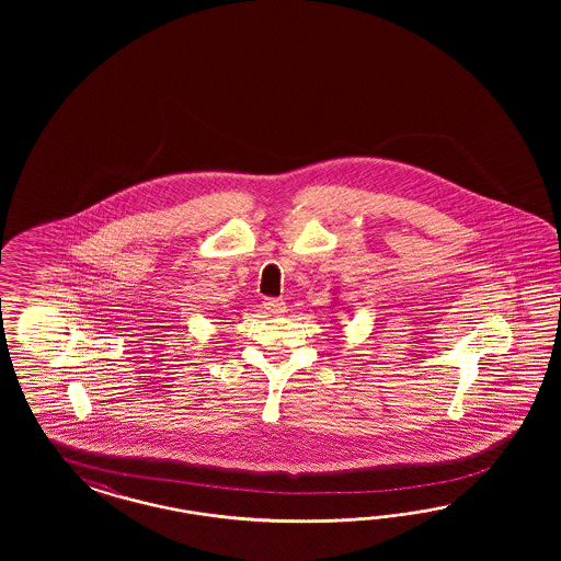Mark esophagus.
<instances>
[{
	"label": "esophagus",
	"instance_id": "1",
	"mask_svg": "<svg viewBox=\"0 0 561 561\" xmlns=\"http://www.w3.org/2000/svg\"><path fill=\"white\" fill-rule=\"evenodd\" d=\"M263 308H265L267 312H272V314H282V312H286V302H284V300H277V298H270V300L263 302Z\"/></svg>",
	"mask_w": 561,
	"mask_h": 561
}]
</instances>
